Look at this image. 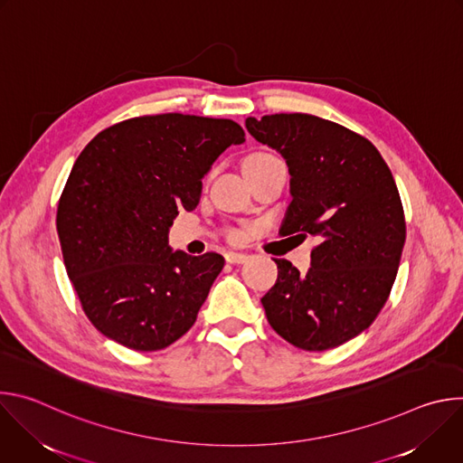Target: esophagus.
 <instances>
[{
	"mask_svg": "<svg viewBox=\"0 0 463 463\" xmlns=\"http://www.w3.org/2000/svg\"><path fill=\"white\" fill-rule=\"evenodd\" d=\"M225 260H227L229 263H243V261L247 260V254H243V252H234V250H229V252H225Z\"/></svg>",
	"mask_w": 463,
	"mask_h": 463,
	"instance_id": "34e87169",
	"label": "esophagus"
}]
</instances>
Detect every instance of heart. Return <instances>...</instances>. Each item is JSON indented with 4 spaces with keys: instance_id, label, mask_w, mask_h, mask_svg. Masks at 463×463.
Returning a JSON list of instances; mask_svg holds the SVG:
<instances>
[{
    "instance_id": "b5f03b06",
    "label": "heart",
    "mask_w": 463,
    "mask_h": 463,
    "mask_svg": "<svg viewBox=\"0 0 463 463\" xmlns=\"http://www.w3.org/2000/svg\"><path fill=\"white\" fill-rule=\"evenodd\" d=\"M247 159H254V161H258V159H271V156H266V154H254V156H250V157H247Z\"/></svg>"
}]
</instances>
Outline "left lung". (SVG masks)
Returning a JSON list of instances; mask_svg holds the SVG:
<instances>
[{"label": "left lung", "instance_id": "obj_1", "mask_svg": "<svg viewBox=\"0 0 463 463\" xmlns=\"http://www.w3.org/2000/svg\"><path fill=\"white\" fill-rule=\"evenodd\" d=\"M249 134L289 170L291 203L282 234L320 243L306 275L284 258L261 297L275 332L307 352L335 348L373 322L398 275L405 214L377 148L352 129L307 113L245 118Z\"/></svg>", "mask_w": 463, "mask_h": 463}]
</instances>
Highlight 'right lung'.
<instances>
[{"instance_id": "right-lung-1", "label": "right lung", "mask_w": 463, "mask_h": 463, "mask_svg": "<svg viewBox=\"0 0 463 463\" xmlns=\"http://www.w3.org/2000/svg\"><path fill=\"white\" fill-rule=\"evenodd\" d=\"M243 143L231 118L163 113L106 128L77 157L56 229L65 271L102 335L156 352L192 327L225 260L174 250L168 232L181 209L200 203L214 161Z\"/></svg>"}]
</instances>
